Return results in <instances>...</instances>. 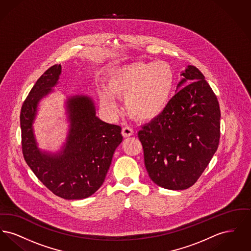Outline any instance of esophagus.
<instances>
[{
  "mask_svg": "<svg viewBox=\"0 0 251 251\" xmlns=\"http://www.w3.org/2000/svg\"><path fill=\"white\" fill-rule=\"evenodd\" d=\"M133 134V130L131 129V127H124L122 129V135L124 137H129Z\"/></svg>",
  "mask_w": 251,
  "mask_h": 251,
  "instance_id": "obj_1",
  "label": "esophagus"
}]
</instances>
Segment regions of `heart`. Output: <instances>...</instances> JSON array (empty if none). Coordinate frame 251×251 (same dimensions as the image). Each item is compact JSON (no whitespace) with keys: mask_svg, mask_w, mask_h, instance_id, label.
I'll list each match as a JSON object with an SVG mask.
<instances>
[{"mask_svg":"<svg viewBox=\"0 0 251 251\" xmlns=\"http://www.w3.org/2000/svg\"><path fill=\"white\" fill-rule=\"evenodd\" d=\"M174 85V73L166 62L136 61L109 72L107 88L100 91V103L116 112V98H125L128 113L137 120L151 121L167 109Z\"/></svg>","mask_w":251,"mask_h":251,"instance_id":"obj_1","label":"heart"}]
</instances>
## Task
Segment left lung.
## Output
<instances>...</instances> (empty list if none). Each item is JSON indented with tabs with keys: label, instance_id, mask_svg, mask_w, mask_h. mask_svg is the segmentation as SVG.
<instances>
[{
	"label": "left lung",
	"instance_id": "left-lung-1",
	"mask_svg": "<svg viewBox=\"0 0 251 251\" xmlns=\"http://www.w3.org/2000/svg\"><path fill=\"white\" fill-rule=\"evenodd\" d=\"M180 75L167 109L138 131L150 178L170 190L187 189L198 180L220 138L219 103L204 75L194 66Z\"/></svg>",
	"mask_w": 251,
	"mask_h": 251
}]
</instances>
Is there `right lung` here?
<instances>
[{"label": "right lung", "instance_id": "right-lung-1", "mask_svg": "<svg viewBox=\"0 0 251 251\" xmlns=\"http://www.w3.org/2000/svg\"><path fill=\"white\" fill-rule=\"evenodd\" d=\"M61 65L44 72L25 99L21 110L22 147L26 164L50 191L65 200H82L103 183L113 154L122 142L121 128L96 117L93 100L86 96L68 100L71 128L57 154L41 152L33 132L39 100L57 84Z\"/></svg>", "mask_w": 251, "mask_h": 251}]
</instances>
